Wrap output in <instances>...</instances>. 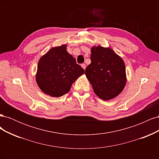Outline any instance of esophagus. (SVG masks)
<instances>
[{
	"mask_svg": "<svg viewBox=\"0 0 159 159\" xmlns=\"http://www.w3.org/2000/svg\"><path fill=\"white\" fill-rule=\"evenodd\" d=\"M81 67H82V68L84 70H85V68H86V65L85 64H81Z\"/></svg>",
	"mask_w": 159,
	"mask_h": 159,
	"instance_id": "obj_1",
	"label": "esophagus"
}]
</instances>
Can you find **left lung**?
<instances>
[{
	"label": "left lung",
	"mask_w": 159,
	"mask_h": 159,
	"mask_svg": "<svg viewBox=\"0 0 159 159\" xmlns=\"http://www.w3.org/2000/svg\"><path fill=\"white\" fill-rule=\"evenodd\" d=\"M91 52V62L85 74L100 99H112L122 92L126 84L124 61L110 48L93 46Z\"/></svg>",
	"instance_id": "left-lung-1"
}]
</instances>
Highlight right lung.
I'll use <instances>...</instances> for the list:
<instances>
[{"label": "right lung", "instance_id": "obj_1", "mask_svg": "<svg viewBox=\"0 0 159 159\" xmlns=\"http://www.w3.org/2000/svg\"><path fill=\"white\" fill-rule=\"evenodd\" d=\"M66 49V44L52 48L38 61L36 81L43 92L51 97L68 93L72 84L85 72Z\"/></svg>", "mask_w": 159, "mask_h": 159}]
</instances>
